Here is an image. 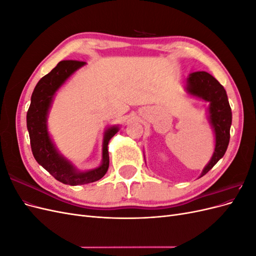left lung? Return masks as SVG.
I'll return each instance as SVG.
<instances>
[{
	"instance_id": "obj_1",
	"label": "left lung",
	"mask_w": 256,
	"mask_h": 256,
	"mask_svg": "<svg viewBox=\"0 0 256 256\" xmlns=\"http://www.w3.org/2000/svg\"><path fill=\"white\" fill-rule=\"evenodd\" d=\"M186 90L190 95L209 102V122L214 131L216 146L212 157L204 168L200 177L204 176L226 154L230 142V129L232 125V110L226 92L212 74L196 72L189 74Z\"/></svg>"
}]
</instances>
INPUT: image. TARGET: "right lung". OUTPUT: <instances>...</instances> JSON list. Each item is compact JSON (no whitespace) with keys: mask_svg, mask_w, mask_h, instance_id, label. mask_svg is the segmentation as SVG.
<instances>
[{"mask_svg":"<svg viewBox=\"0 0 256 256\" xmlns=\"http://www.w3.org/2000/svg\"><path fill=\"white\" fill-rule=\"evenodd\" d=\"M85 62L62 60L52 70L38 81L30 97V104L26 114V126L30 140V148L34 158L44 168L65 184L78 186L94 182L102 178L109 168L108 144L118 131V126L106 130L102 142V162L98 168L86 172L78 171L70 161L58 152L48 132L47 120L53 97L58 90L72 74L84 66Z\"/></svg>","mask_w":256,"mask_h":256,"instance_id":"1","label":"right lung"}]
</instances>
